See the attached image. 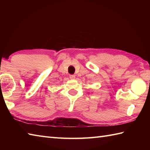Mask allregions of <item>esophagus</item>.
I'll return each mask as SVG.
<instances>
[{
    "mask_svg": "<svg viewBox=\"0 0 150 150\" xmlns=\"http://www.w3.org/2000/svg\"><path fill=\"white\" fill-rule=\"evenodd\" d=\"M69 78L71 79H75V76L74 75H69Z\"/></svg>",
    "mask_w": 150,
    "mask_h": 150,
    "instance_id": "34e87169",
    "label": "esophagus"
}]
</instances>
